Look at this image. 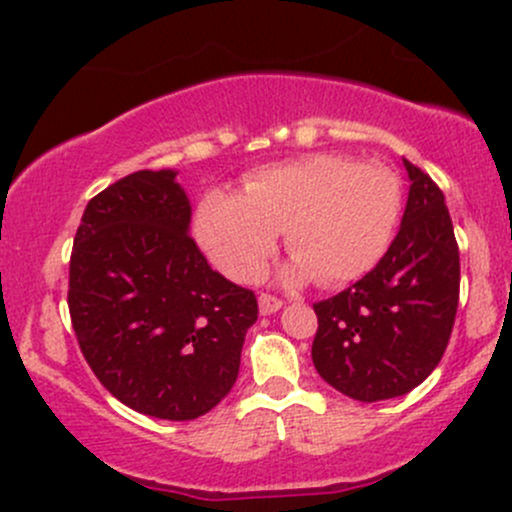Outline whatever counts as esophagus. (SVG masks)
<instances>
[{
  "label": "esophagus",
  "mask_w": 512,
  "mask_h": 512,
  "mask_svg": "<svg viewBox=\"0 0 512 512\" xmlns=\"http://www.w3.org/2000/svg\"><path fill=\"white\" fill-rule=\"evenodd\" d=\"M257 301H260V313L262 315H272L281 308V305H284L279 301V298L269 296V293H260V298H257Z\"/></svg>",
  "instance_id": "1"
}]
</instances>
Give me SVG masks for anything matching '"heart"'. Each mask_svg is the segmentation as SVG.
<instances>
[{
    "instance_id": "1",
    "label": "heart",
    "mask_w": 512,
    "mask_h": 512,
    "mask_svg": "<svg viewBox=\"0 0 512 512\" xmlns=\"http://www.w3.org/2000/svg\"><path fill=\"white\" fill-rule=\"evenodd\" d=\"M402 192L390 168L313 154L250 173L243 195L209 192L197 209V238L209 260L236 281L262 274L286 233L291 279L339 286L383 257Z\"/></svg>"
}]
</instances>
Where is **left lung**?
<instances>
[{
	"mask_svg": "<svg viewBox=\"0 0 512 512\" xmlns=\"http://www.w3.org/2000/svg\"><path fill=\"white\" fill-rule=\"evenodd\" d=\"M409 197L383 260L315 303L313 363L325 383L358 402L407 395L438 366L460 301V250L440 187L404 161Z\"/></svg>",
	"mask_w": 512,
	"mask_h": 512,
	"instance_id": "obj_1",
	"label": "left lung"
}]
</instances>
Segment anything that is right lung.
Returning <instances> with one entry per match:
<instances>
[{
	"mask_svg": "<svg viewBox=\"0 0 512 512\" xmlns=\"http://www.w3.org/2000/svg\"><path fill=\"white\" fill-rule=\"evenodd\" d=\"M175 170H139L86 204L69 260V315L86 363L139 414L190 421L238 378L257 298L209 267Z\"/></svg>",
	"mask_w": 512,
	"mask_h": 512,
	"instance_id": "right-lung-1",
	"label": "right lung"
}]
</instances>
